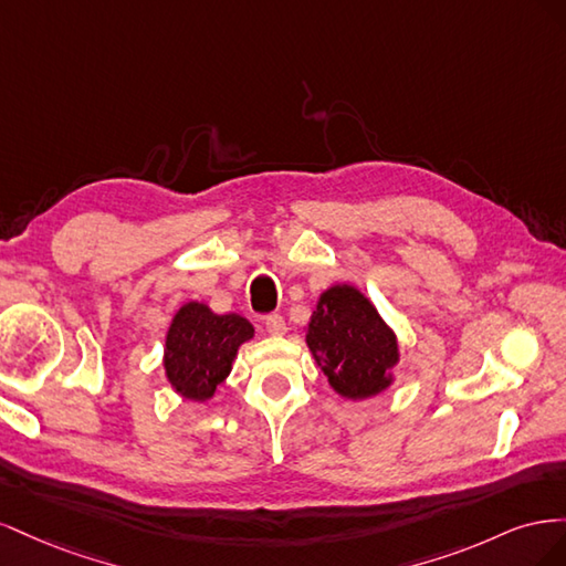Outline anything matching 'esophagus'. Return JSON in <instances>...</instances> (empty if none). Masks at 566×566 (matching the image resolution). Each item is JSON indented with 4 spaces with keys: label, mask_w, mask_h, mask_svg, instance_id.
<instances>
[{
    "label": "esophagus",
    "mask_w": 566,
    "mask_h": 566,
    "mask_svg": "<svg viewBox=\"0 0 566 566\" xmlns=\"http://www.w3.org/2000/svg\"><path fill=\"white\" fill-rule=\"evenodd\" d=\"M264 325H266V331H269L271 335H283V333H285V321H283L281 314H269V316L264 318Z\"/></svg>",
    "instance_id": "34e87169"
}]
</instances>
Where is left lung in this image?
<instances>
[{
  "label": "left lung",
  "instance_id": "left-lung-1",
  "mask_svg": "<svg viewBox=\"0 0 566 566\" xmlns=\"http://www.w3.org/2000/svg\"><path fill=\"white\" fill-rule=\"evenodd\" d=\"M304 331L316 366L342 399L378 397L397 380L399 337L356 285L325 287Z\"/></svg>",
  "mask_w": 566,
  "mask_h": 566
}]
</instances>
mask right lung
<instances>
[{"mask_svg": "<svg viewBox=\"0 0 566 566\" xmlns=\"http://www.w3.org/2000/svg\"><path fill=\"white\" fill-rule=\"evenodd\" d=\"M254 337L241 314H214L198 300L184 302L165 333V378L181 399L205 403L227 382L233 361Z\"/></svg>", "mask_w": 566, "mask_h": 566, "instance_id": "obj_1", "label": "right lung"}]
</instances>
